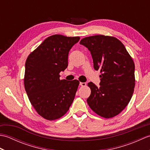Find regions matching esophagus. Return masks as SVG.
<instances>
[{"label":"esophagus","instance_id":"34e87169","mask_svg":"<svg viewBox=\"0 0 150 150\" xmlns=\"http://www.w3.org/2000/svg\"><path fill=\"white\" fill-rule=\"evenodd\" d=\"M80 85L81 86H86V82H80Z\"/></svg>","mask_w":150,"mask_h":150}]
</instances>
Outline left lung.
<instances>
[{"instance_id":"8db88e82","label":"left lung","mask_w":150,"mask_h":150,"mask_svg":"<svg viewBox=\"0 0 150 150\" xmlns=\"http://www.w3.org/2000/svg\"><path fill=\"white\" fill-rule=\"evenodd\" d=\"M80 44L90 50L95 70H100V87L88 86L87 103L98 115L106 119L119 115L129 103L134 91L135 64L125 46L117 38L103 35L82 39Z\"/></svg>"}]
</instances>
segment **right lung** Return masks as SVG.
<instances>
[{"mask_svg":"<svg viewBox=\"0 0 150 150\" xmlns=\"http://www.w3.org/2000/svg\"><path fill=\"white\" fill-rule=\"evenodd\" d=\"M79 39V37L53 35L26 59L25 90L34 109L46 120L64 115L74 100L79 81L60 80L59 73L68 67L69 50Z\"/></svg>","mask_w":150,"mask_h":150,"instance_id":"right-lung-1","label":"right lung"}]
</instances>
